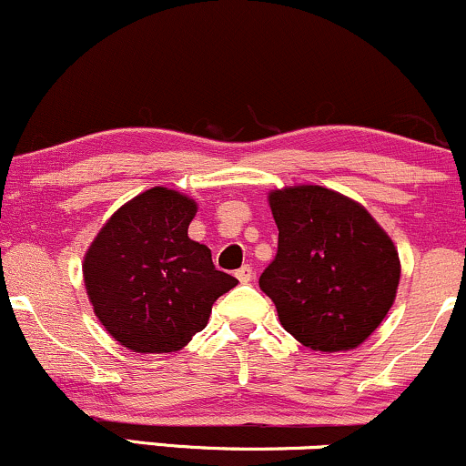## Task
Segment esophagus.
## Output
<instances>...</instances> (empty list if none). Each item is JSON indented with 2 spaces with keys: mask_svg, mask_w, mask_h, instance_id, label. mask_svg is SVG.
Listing matches in <instances>:
<instances>
[{
  "mask_svg": "<svg viewBox=\"0 0 466 466\" xmlns=\"http://www.w3.org/2000/svg\"><path fill=\"white\" fill-rule=\"evenodd\" d=\"M237 278L238 282H243V285H248V282H251V278H254V269H251L249 265H243L240 269L237 271Z\"/></svg>",
  "mask_w": 466,
  "mask_h": 466,
  "instance_id": "1",
  "label": "esophagus"
}]
</instances>
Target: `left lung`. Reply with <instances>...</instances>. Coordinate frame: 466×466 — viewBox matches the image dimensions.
Returning <instances> with one entry per match:
<instances>
[{"label":"left lung","mask_w":466,"mask_h":466,"mask_svg":"<svg viewBox=\"0 0 466 466\" xmlns=\"http://www.w3.org/2000/svg\"><path fill=\"white\" fill-rule=\"evenodd\" d=\"M269 206L278 251L258 282L280 324L313 350L357 349L397 296L394 243L366 208L322 186L274 190Z\"/></svg>","instance_id":"1"}]
</instances>
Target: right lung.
Returning <instances> with one entry per match:
<instances>
[{
	"instance_id": "1",
	"label": "right lung",
	"mask_w": 466,
	"mask_h": 466,
	"mask_svg": "<svg viewBox=\"0 0 466 466\" xmlns=\"http://www.w3.org/2000/svg\"><path fill=\"white\" fill-rule=\"evenodd\" d=\"M197 206L151 188L120 208L83 263L96 318L133 352H173L206 329L212 304L237 287L206 245L188 238Z\"/></svg>"
}]
</instances>
